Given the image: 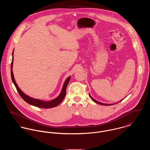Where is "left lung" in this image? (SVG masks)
Instances as JSON below:
<instances>
[{"instance_id": "8db88e82", "label": "left lung", "mask_w": 150, "mask_h": 150, "mask_svg": "<svg viewBox=\"0 0 150 150\" xmlns=\"http://www.w3.org/2000/svg\"><path fill=\"white\" fill-rule=\"evenodd\" d=\"M89 96H90V98L92 99V100L93 102H95V103H96L100 104V105H103V106H109V105H112V104H105V103H102L99 102L98 101H97V100H95L93 98H92V96H91V95H89Z\"/></svg>"}]
</instances>
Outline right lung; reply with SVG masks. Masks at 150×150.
Listing matches in <instances>:
<instances>
[{
	"instance_id": "add662e5",
	"label": "right lung",
	"mask_w": 150,
	"mask_h": 150,
	"mask_svg": "<svg viewBox=\"0 0 150 150\" xmlns=\"http://www.w3.org/2000/svg\"><path fill=\"white\" fill-rule=\"evenodd\" d=\"M13 59H12V62H11V79L12 81L14 84V86H16V89L19 93V95L21 96L22 98L28 103H29L30 105L36 106V107H40V108H52V107H56L64 99L66 95V87L69 83V81L70 79V77H69L66 81H64V86L62 89V91L60 93V95L55 99L50 101V102H45L41 100H39V99H33L32 98H30L29 96H28V95H26V94H25L19 88V87L17 86L14 77V75H13Z\"/></svg>"
}]
</instances>
